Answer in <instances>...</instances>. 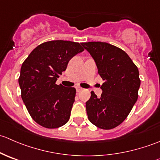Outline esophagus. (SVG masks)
Wrapping results in <instances>:
<instances>
[{
    "label": "esophagus",
    "instance_id": "1",
    "mask_svg": "<svg viewBox=\"0 0 160 160\" xmlns=\"http://www.w3.org/2000/svg\"><path fill=\"white\" fill-rule=\"evenodd\" d=\"M76 89H77V92H80V91H82V90H83V88H80V87H77Z\"/></svg>",
    "mask_w": 160,
    "mask_h": 160
}]
</instances>
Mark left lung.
Returning <instances> with one entry per match:
<instances>
[{"label":"left lung","mask_w":160,"mask_h":160,"mask_svg":"<svg viewBox=\"0 0 160 160\" xmlns=\"http://www.w3.org/2000/svg\"><path fill=\"white\" fill-rule=\"evenodd\" d=\"M94 59L104 83L101 98L91 91L86 102L88 119L101 129L118 126L138 99L141 80L138 67L124 50L102 42H82Z\"/></svg>","instance_id":"8db88e82"}]
</instances>
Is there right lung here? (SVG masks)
I'll return each mask as SVG.
<instances>
[{"label": "right lung", "instance_id": "add662e5", "mask_svg": "<svg viewBox=\"0 0 160 160\" xmlns=\"http://www.w3.org/2000/svg\"><path fill=\"white\" fill-rule=\"evenodd\" d=\"M83 50L79 42H46L32 50L22 63L18 78L21 96L31 117L41 126L59 128L70 119L76 89L56 82L71 58Z\"/></svg>", "mask_w": 160, "mask_h": 160}]
</instances>
